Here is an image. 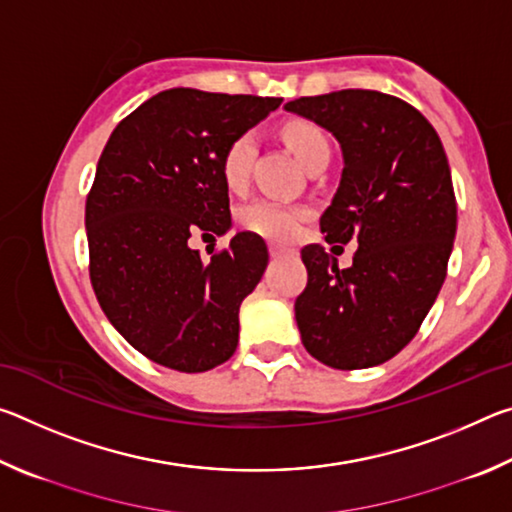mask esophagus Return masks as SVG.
I'll use <instances>...</instances> for the list:
<instances>
[{"mask_svg":"<svg viewBox=\"0 0 512 512\" xmlns=\"http://www.w3.org/2000/svg\"><path fill=\"white\" fill-rule=\"evenodd\" d=\"M268 255H271V257H282V255H287V250H282L280 246L271 244V246H268Z\"/></svg>","mask_w":512,"mask_h":512,"instance_id":"1","label":"esophagus"}]
</instances>
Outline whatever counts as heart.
<instances>
[{"instance_id":"1","label":"heart","mask_w":512,"mask_h":512,"mask_svg":"<svg viewBox=\"0 0 512 512\" xmlns=\"http://www.w3.org/2000/svg\"><path fill=\"white\" fill-rule=\"evenodd\" d=\"M284 142L298 155V160L309 167L320 153L329 151L327 137L316 124L309 121H291L282 131ZM257 155V140L253 133H241L232 140L221 155V176L223 183L232 192H241L248 185L250 171ZM307 219V210L302 207L275 201V198H257L239 210V223L248 232L264 237L275 244H284L298 235L300 223Z\"/></svg>"}]
</instances>
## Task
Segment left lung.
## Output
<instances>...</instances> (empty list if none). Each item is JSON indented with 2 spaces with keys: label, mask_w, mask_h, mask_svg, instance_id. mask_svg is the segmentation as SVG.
Here are the masks:
<instances>
[{
  "label": "left lung",
  "mask_w": 512,
  "mask_h": 512,
  "mask_svg": "<svg viewBox=\"0 0 512 512\" xmlns=\"http://www.w3.org/2000/svg\"><path fill=\"white\" fill-rule=\"evenodd\" d=\"M284 108L339 140L341 183L320 230L327 244H359L350 268L318 244L300 250L302 345L336 370L379 366L418 334L447 277L456 196L443 142L420 110L377 90L300 97Z\"/></svg>",
  "instance_id": "obj_1"
}]
</instances>
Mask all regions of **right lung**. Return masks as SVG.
<instances>
[{
    "instance_id": "right-lung-1",
    "label": "right lung",
    "mask_w": 512,
    "mask_h": 512,
    "mask_svg": "<svg viewBox=\"0 0 512 512\" xmlns=\"http://www.w3.org/2000/svg\"><path fill=\"white\" fill-rule=\"evenodd\" d=\"M282 99L173 88L124 117L85 201L90 282L112 327L160 366L205 372L239 341V307L262 280V237L239 232L203 262L194 232L230 228L221 155Z\"/></svg>"
}]
</instances>
